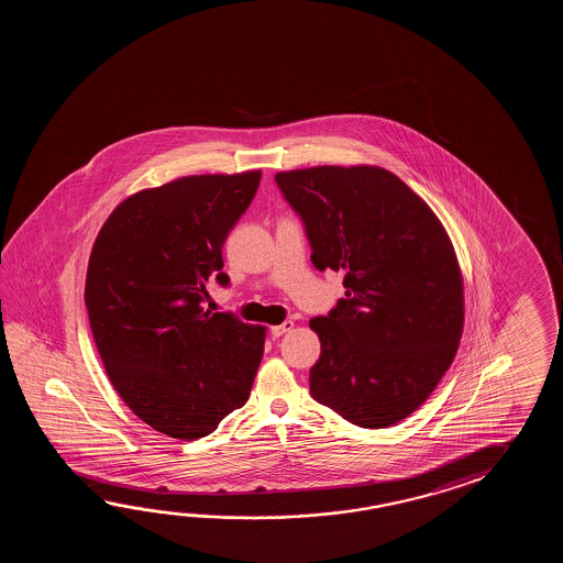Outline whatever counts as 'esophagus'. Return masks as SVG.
<instances>
[{"mask_svg": "<svg viewBox=\"0 0 563 563\" xmlns=\"http://www.w3.org/2000/svg\"><path fill=\"white\" fill-rule=\"evenodd\" d=\"M291 330H294V322L286 320V322L279 323V325H274V328L269 330V334L274 335V338H279V335L287 334V332H291Z\"/></svg>", "mask_w": 563, "mask_h": 563, "instance_id": "esophagus-1", "label": "esophagus"}]
</instances>
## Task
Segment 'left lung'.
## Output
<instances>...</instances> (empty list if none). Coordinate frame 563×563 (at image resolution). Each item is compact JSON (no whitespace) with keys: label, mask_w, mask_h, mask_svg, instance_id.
I'll use <instances>...</instances> for the list:
<instances>
[{"label":"left lung","mask_w":563,"mask_h":563,"mask_svg":"<svg viewBox=\"0 0 563 563\" xmlns=\"http://www.w3.org/2000/svg\"><path fill=\"white\" fill-rule=\"evenodd\" d=\"M303 221L311 264L344 272L346 298L310 320V393L364 429L407 419L431 396L463 334V276L431 207L380 167L277 173Z\"/></svg>","instance_id":"obj_1"}]
</instances>
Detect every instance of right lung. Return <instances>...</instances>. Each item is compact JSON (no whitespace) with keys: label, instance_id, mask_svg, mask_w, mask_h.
Masks as SVG:
<instances>
[{"label":"right lung","instance_id":"obj_1","mask_svg":"<svg viewBox=\"0 0 563 563\" xmlns=\"http://www.w3.org/2000/svg\"><path fill=\"white\" fill-rule=\"evenodd\" d=\"M262 170L192 175L134 192L100 229L85 301L108 378L155 431L195 441L241 408L265 328L205 310L209 279L228 286L221 247Z\"/></svg>","mask_w":563,"mask_h":563}]
</instances>
